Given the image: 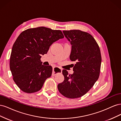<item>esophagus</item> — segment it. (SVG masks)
Returning a JSON list of instances; mask_svg holds the SVG:
<instances>
[{
  "instance_id": "esophagus-1",
  "label": "esophagus",
  "mask_w": 121,
  "mask_h": 121,
  "mask_svg": "<svg viewBox=\"0 0 121 121\" xmlns=\"http://www.w3.org/2000/svg\"><path fill=\"white\" fill-rule=\"evenodd\" d=\"M62 72V69L58 67H53L52 71V75L55 76L58 73H61Z\"/></svg>"
}]
</instances>
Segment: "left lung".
Wrapping results in <instances>:
<instances>
[{"instance_id": "left-lung-1", "label": "left lung", "mask_w": 121, "mask_h": 121, "mask_svg": "<svg viewBox=\"0 0 121 121\" xmlns=\"http://www.w3.org/2000/svg\"><path fill=\"white\" fill-rule=\"evenodd\" d=\"M72 45L69 58L76 62L74 73L68 74L63 69L64 81L58 84L59 92L69 98L83 96L98 80L100 70L101 56L99 47L92 36L79 30L63 31Z\"/></svg>"}]
</instances>
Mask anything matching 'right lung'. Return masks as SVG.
Masks as SVG:
<instances>
[{
    "instance_id": "obj_1",
    "label": "right lung",
    "mask_w": 121,
    "mask_h": 121,
    "mask_svg": "<svg viewBox=\"0 0 121 121\" xmlns=\"http://www.w3.org/2000/svg\"><path fill=\"white\" fill-rule=\"evenodd\" d=\"M64 38L60 30L44 27L28 29L22 32L14 43L10 57L13 80L23 92L34 93L42 88L52 76V68L44 65L40 58L52 44Z\"/></svg>"
}]
</instances>
